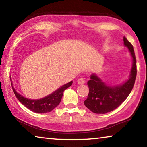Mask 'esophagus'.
<instances>
[{
	"label": "esophagus",
	"instance_id": "34e87169",
	"mask_svg": "<svg viewBox=\"0 0 147 147\" xmlns=\"http://www.w3.org/2000/svg\"><path fill=\"white\" fill-rule=\"evenodd\" d=\"M77 83L80 84V85H82V84H84V83H85V80H84V78H79L78 80V81H77Z\"/></svg>",
	"mask_w": 147,
	"mask_h": 147
}]
</instances>
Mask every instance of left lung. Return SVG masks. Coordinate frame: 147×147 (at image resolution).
Listing matches in <instances>:
<instances>
[{"label":"left lung","instance_id":"left-lung-1","mask_svg":"<svg viewBox=\"0 0 147 147\" xmlns=\"http://www.w3.org/2000/svg\"><path fill=\"white\" fill-rule=\"evenodd\" d=\"M123 41L132 58V66L128 79L122 84L111 85L104 82L97 74H91L88 82L89 92L84 104L94 113L104 114L114 110L126 100L132 90L137 74L135 53L132 45L125 37L123 38Z\"/></svg>","mask_w":147,"mask_h":147}]
</instances>
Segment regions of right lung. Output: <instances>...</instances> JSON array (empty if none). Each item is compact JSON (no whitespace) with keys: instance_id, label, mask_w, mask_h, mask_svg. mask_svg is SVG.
<instances>
[{"instance_id":"right-lung-1","label":"right lung","mask_w":147,"mask_h":147,"mask_svg":"<svg viewBox=\"0 0 147 147\" xmlns=\"http://www.w3.org/2000/svg\"><path fill=\"white\" fill-rule=\"evenodd\" d=\"M10 80L12 89L13 90L15 95H16L20 102L23 104L30 110L38 113H48L53 110L60 103L64 91L67 88H68L69 87H70L73 84V82L71 81L67 84H64V85L61 86L60 88L56 89V91H54L53 93L42 98L30 99L24 97L21 94H19L18 92H17L13 86L11 78Z\"/></svg>"}]
</instances>
